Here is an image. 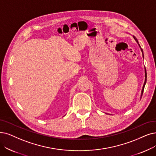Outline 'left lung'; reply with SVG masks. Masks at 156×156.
<instances>
[{
	"mask_svg": "<svg viewBox=\"0 0 156 156\" xmlns=\"http://www.w3.org/2000/svg\"><path fill=\"white\" fill-rule=\"evenodd\" d=\"M133 38H134V40H136V41L138 43V45L140 46V48H141V52H142V54H143V49L141 48V47H140V44H139V43H138V40H137L136 38V37L135 36H133ZM145 83H144V84H143V89H142V90H141V96H142V95H143V91H144V88H145V84H146V82H147V71H146V68H145Z\"/></svg>",
	"mask_w": 156,
	"mask_h": 156,
	"instance_id": "1",
	"label": "left lung"
}]
</instances>
